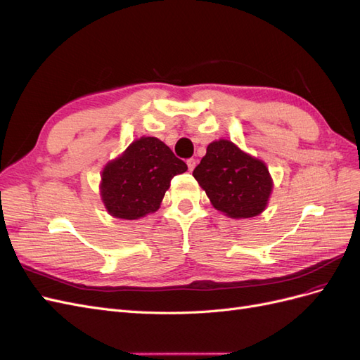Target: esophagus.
Here are the masks:
<instances>
[{
  "instance_id": "34e87169",
  "label": "esophagus",
  "mask_w": 360,
  "mask_h": 360,
  "mask_svg": "<svg viewBox=\"0 0 360 360\" xmlns=\"http://www.w3.org/2000/svg\"><path fill=\"white\" fill-rule=\"evenodd\" d=\"M187 166H188V170H190V172H193V169L196 167V160H194V158L187 160Z\"/></svg>"
}]
</instances>
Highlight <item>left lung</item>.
Returning <instances> with one entry per match:
<instances>
[{
	"instance_id": "8db88e82",
	"label": "left lung",
	"mask_w": 360,
	"mask_h": 360,
	"mask_svg": "<svg viewBox=\"0 0 360 360\" xmlns=\"http://www.w3.org/2000/svg\"><path fill=\"white\" fill-rule=\"evenodd\" d=\"M212 207L231 219L259 215L269 203L273 179L262 160L241 150L231 140H215L193 170Z\"/></svg>"
}]
</instances>
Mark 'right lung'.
Instances as JSON below:
<instances>
[{"label": "right lung", "mask_w": 360, "mask_h": 360, "mask_svg": "<svg viewBox=\"0 0 360 360\" xmlns=\"http://www.w3.org/2000/svg\"><path fill=\"white\" fill-rule=\"evenodd\" d=\"M187 164L174 157L157 137H140L117 158L105 164L101 174V199L110 215L137 220L155 212L176 174Z\"/></svg>", "instance_id": "1"}]
</instances>
